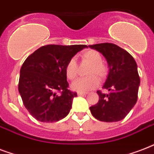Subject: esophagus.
Returning a JSON list of instances; mask_svg holds the SVG:
<instances>
[{"mask_svg": "<svg viewBox=\"0 0 154 154\" xmlns=\"http://www.w3.org/2000/svg\"><path fill=\"white\" fill-rule=\"evenodd\" d=\"M87 93L85 92H78L77 93V95H79V96H83V95H86Z\"/></svg>", "mask_w": 154, "mask_h": 154, "instance_id": "obj_1", "label": "esophagus"}]
</instances>
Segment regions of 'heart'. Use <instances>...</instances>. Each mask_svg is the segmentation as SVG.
Returning a JSON list of instances; mask_svg holds the SVG:
<instances>
[{
  "mask_svg": "<svg viewBox=\"0 0 154 154\" xmlns=\"http://www.w3.org/2000/svg\"><path fill=\"white\" fill-rule=\"evenodd\" d=\"M82 59L85 62L89 63L91 65L89 69L88 75L89 77L85 78H80L72 84L71 87L74 91L77 92H87L95 89L98 86L99 79H104L108 75L107 66L103 64L102 56L95 50H85L82 53ZM65 75L68 79L73 81L78 76V69H77V61L74 58H71L65 65ZM97 75V77L96 76Z\"/></svg>",
  "mask_w": 154,
  "mask_h": 154,
  "instance_id": "b5f03b06",
  "label": "heart"
}]
</instances>
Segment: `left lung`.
I'll return each instance as SVG.
<instances>
[{
    "label": "left lung",
    "mask_w": 154,
    "mask_h": 154,
    "mask_svg": "<svg viewBox=\"0 0 154 154\" xmlns=\"http://www.w3.org/2000/svg\"><path fill=\"white\" fill-rule=\"evenodd\" d=\"M101 53L107 60L109 73L103 88L109 91H97L99 101L89 108L96 119L105 122L122 121L137 100L140 77L134 58L125 49L111 43L89 45Z\"/></svg>",
    "instance_id": "1"
}]
</instances>
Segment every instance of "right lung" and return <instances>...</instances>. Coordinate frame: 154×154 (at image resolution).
<instances>
[{"label": "right lung", "instance_id": "right-lung-1", "mask_svg": "<svg viewBox=\"0 0 154 154\" xmlns=\"http://www.w3.org/2000/svg\"><path fill=\"white\" fill-rule=\"evenodd\" d=\"M85 45H49L29 56L20 68L18 90L25 107L37 121L56 122L65 118L77 93L68 89L65 65ZM60 91V95L56 94Z\"/></svg>", "mask_w": 154, "mask_h": 154}]
</instances>
